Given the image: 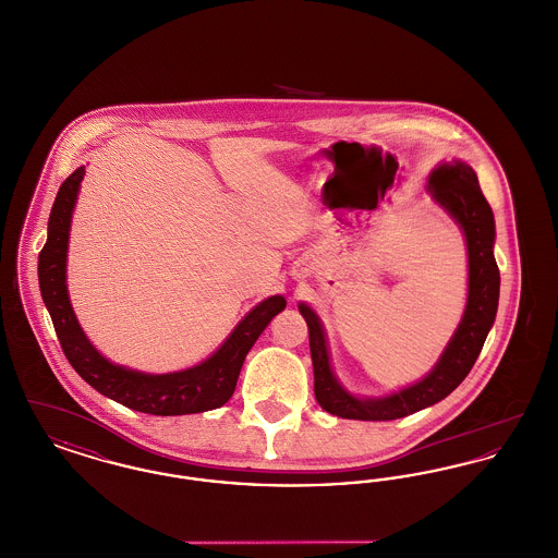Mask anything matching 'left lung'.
Masks as SVG:
<instances>
[{"label":"left lung","mask_w":558,"mask_h":558,"mask_svg":"<svg viewBox=\"0 0 558 558\" xmlns=\"http://www.w3.org/2000/svg\"><path fill=\"white\" fill-rule=\"evenodd\" d=\"M428 192L464 232L469 251V296L464 316L450 343L423 380L385 398L351 396L330 368L326 335L318 314L310 305L299 303V312L310 328L314 393L319 405L339 418L396 421L448 398L475 366L487 332L494 326L500 296V269L494 257L496 223L492 207L478 187L477 173L462 160L441 162L428 175Z\"/></svg>","instance_id":"left-lung-1"}]
</instances>
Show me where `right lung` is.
Returning a JSON list of instances; mask_svg holds the SVG:
<instances>
[{"label":"right lung","mask_w":558,"mask_h":558,"mask_svg":"<svg viewBox=\"0 0 558 558\" xmlns=\"http://www.w3.org/2000/svg\"><path fill=\"white\" fill-rule=\"evenodd\" d=\"M83 175L85 169L80 167L58 190L48 221V240L39 253L37 266L41 296L52 316L53 330L66 360L87 385L135 412L180 416L223 405L236 389L246 353L271 318L287 307V299L274 294L255 305L211 357L187 371L146 374L108 362L81 330L66 291L69 232Z\"/></svg>","instance_id":"obj_1"}]
</instances>
